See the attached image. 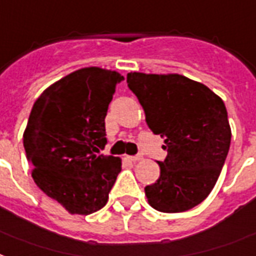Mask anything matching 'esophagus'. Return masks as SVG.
I'll list each match as a JSON object with an SVG mask.
<instances>
[{"instance_id":"obj_1","label":"esophagus","mask_w":256,"mask_h":256,"mask_svg":"<svg viewBox=\"0 0 256 256\" xmlns=\"http://www.w3.org/2000/svg\"><path fill=\"white\" fill-rule=\"evenodd\" d=\"M128 162H141L142 160V156L141 154H137V156H128Z\"/></svg>"}]
</instances>
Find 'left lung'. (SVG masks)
<instances>
[{
	"instance_id": "1",
	"label": "left lung",
	"mask_w": 256,
	"mask_h": 256,
	"mask_svg": "<svg viewBox=\"0 0 256 256\" xmlns=\"http://www.w3.org/2000/svg\"><path fill=\"white\" fill-rule=\"evenodd\" d=\"M128 84L168 152L157 162L156 183L145 187L148 204L162 213L196 208L212 192L228 154L232 132L224 102L202 82L176 73L132 72Z\"/></svg>"
}]
</instances>
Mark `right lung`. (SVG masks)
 Masks as SVG:
<instances>
[{"label":"right lung","instance_id":"add662e5","mask_svg":"<svg viewBox=\"0 0 256 256\" xmlns=\"http://www.w3.org/2000/svg\"><path fill=\"white\" fill-rule=\"evenodd\" d=\"M124 80L115 70L82 68L56 81L34 103L22 134L32 178L70 214L88 216L108 200L122 160L104 149L110 102Z\"/></svg>","mask_w":256,"mask_h":256}]
</instances>
